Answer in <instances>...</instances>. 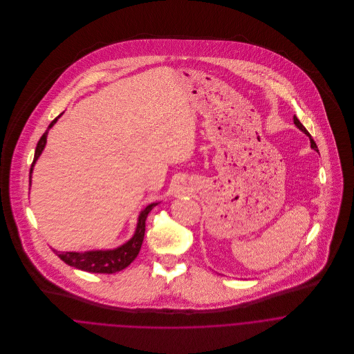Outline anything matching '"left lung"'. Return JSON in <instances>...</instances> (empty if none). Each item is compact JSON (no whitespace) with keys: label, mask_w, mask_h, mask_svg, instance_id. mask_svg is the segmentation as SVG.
<instances>
[{"label":"left lung","mask_w":354,"mask_h":354,"mask_svg":"<svg viewBox=\"0 0 354 354\" xmlns=\"http://www.w3.org/2000/svg\"><path fill=\"white\" fill-rule=\"evenodd\" d=\"M293 121H295V125H296V127H297V128H299V129H300V131H303L304 133H305V135H306V136H308V138H309V140H310V149H313V150H315V151L319 152V150H317V146H316V143H315V142H313V139H312V136H310V135H309V132H308V131H306V129H305V127H304L303 124H301V122H300V121H299V118H297V117H296V115H295V117H293Z\"/></svg>","instance_id":"obj_1"}]
</instances>
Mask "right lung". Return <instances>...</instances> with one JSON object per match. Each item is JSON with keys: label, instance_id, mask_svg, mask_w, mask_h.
<instances>
[{"label": "right lung", "instance_id": "add662e5", "mask_svg": "<svg viewBox=\"0 0 354 354\" xmlns=\"http://www.w3.org/2000/svg\"><path fill=\"white\" fill-rule=\"evenodd\" d=\"M61 115H62V113L51 121L49 128L42 135V138L39 139V142L37 145L34 160H32V165H31V169H30V185H31V173L34 170V165H35V162L38 160V158L41 156V153L46 146V139H48L49 129L57 122V120ZM156 204L158 203L149 204L140 212L133 237L118 248L107 250V251H87V252H59V251L53 250V252L55 253L68 266H72L75 268H79V270H83V271H87V272H95V274L118 272V271L124 270L125 267H128L136 259V256L139 254V251H140L142 244H143V239H145L147 215Z\"/></svg>", "mask_w": 354, "mask_h": 354}]
</instances>
